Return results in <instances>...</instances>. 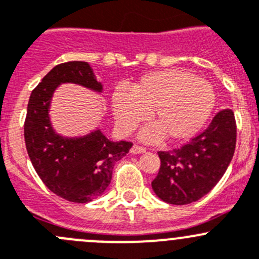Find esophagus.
Instances as JSON below:
<instances>
[{
	"instance_id": "obj_1",
	"label": "esophagus",
	"mask_w": 259,
	"mask_h": 259,
	"mask_svg": "<svg viewBox=\"0 0 259 259\" xmlns=\"http://www.w3.org/2000/svg\"><path fill=\"white\" fill-rule=\"evenodd\" d=\"M146 151V149H145V147H142V146H139V145H134V146H132V149H131V154H144V152Z\"/></svg>"
}]
</instances>
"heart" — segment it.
<instances>
[{"label": "heart", "instance_id": "heart-1", "mask_svg": "<svg viewBox=\"0 0 259 259\" xmlns=\"http://www.w3.org/2000/svg\"><path fill=\"white\" fill-rule=\"evenodd\" d=\"M216 95L208 81L182 70L152 71L131 90L115 89L112 108L120 131L128 134L146 119L154 124L140 134L144 141L157 142L164 136L182 142L196 136L213 112Z\"/></svg>", "mask_w": 259, "mask_h": 259}]
</instances>
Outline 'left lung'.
I'll use <instances>...</instances> for the list:
<instances>
[{"label": "left lung", "mask_w": 259, "mask_h": 259, "mask_svg": "<svg viewBox=\"0 0 259 259\" xmlns=\"http://www.w3.org/2000/svg\"><path fill=\"white\" fill-rule=\"evenodd\" d=\"M235 144L234 113L224 109L191 142L171 151L157 152L161 164L151 182L155 194L170 205L198 201L223 178L234 156Z\"/></svg>", "instance_id": "1"}]
</instances>
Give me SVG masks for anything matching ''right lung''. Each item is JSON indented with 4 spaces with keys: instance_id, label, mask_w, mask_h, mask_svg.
<instances>
[{
    "instance_id": "obj_1",
    "label": "right lung",
    "mask_w": 259,
    "mask_h": 259,
    "mask_svg": "<svg viewBox=\"0 0 259 259\" xmlns=\"http://www.w3.org/2000/svg\"><path fill=\"white\" fill-rule=\"evenodd\" d=\"M62 83H76L103 93V85L88 62L57 65L31 91L24 137L36 174L54 194L70 202L88 203L102 196L112 181L115 162L128 154L131 142L110 141L100 128L85 136L66 137L54 131L51 102Z\"/></svg>"
}]
</instances>
